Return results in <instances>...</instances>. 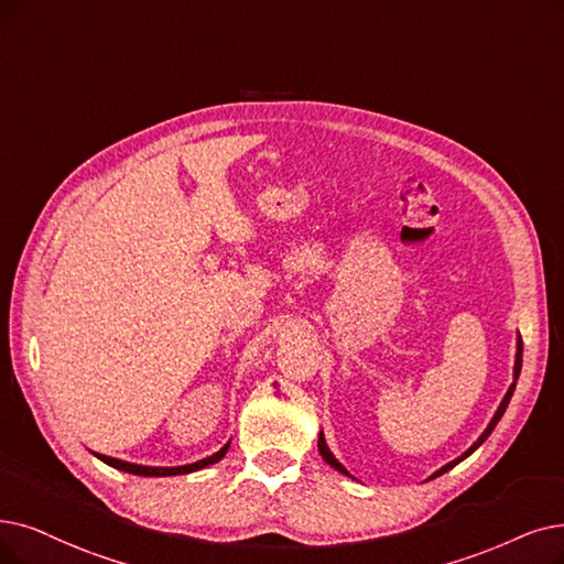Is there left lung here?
I'll list each match as a JSON object with an SVG mask.
<instances>
[{
	"mask_svg": "<svg viewBox=\"0 0 564 564\" xmlns=\"http://www.w3.org/2000/svg\"><path fill=\"white\" fill-rule=\"evenodd\" d=\"M521 366H523V340H521V335H518V343H516V366H513V384L509 387V391H507L505 400L500 402V408H498V412H495V416L490 419V423H488V427H486V431L481 433V437H479V440H477L475 444H471V446L467 448V452H465V454H463L460 458H456V460H452V463H448V465H444L442 469H437V471H435V475H433L431 479H435V477L444 475V471H448V469H452L454 465H458L460 460H465V458H467V456H469L471 452H477V448H479V446H481V444H484V442L488 440V435L492 433V427H495V425H498V421L502 419V414H505V410H507V404H509V400H511V395H513V389H516V379H518V375H521ZM317 444H319V454L324 456V460H326V463H328L330 467H335L337 471H343V475H349V471H347V469H345V467H343L340 463H337V460H335V456L330 454V448L326 446V440H324V435H322V433H319V442H317Z\"/></svg>",
	"mask_w": 564,
	"mask_h": 564,
	"instance_id": "8db88e82",
	"label": "left lung"
}]
</instances>
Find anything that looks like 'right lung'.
I'll return each instance as SVG.
<instances>
[{"label": "right lung", "mask_w": 564, "mask_h": 564, "mask_svg": "<svg viewBox=\"0 0 564 564\" xmlns=\"http://www.w3.org/2000/svg\"><path fill=\"white\" fill-rule=\"evenodd\" d=\"M229 444H224L217 454L198 460V463H192V465H183V467H148V465H133V463H127V460H118V458H110V456H101V454H95L99 460H104L106 465L116 467V469H122V471H129V475H139V477H175V475H189V471H196V469H204L217 460L224 458V454L229 452Z\"/></svg>", "instance_id": "add662e5"}]
</instances>
